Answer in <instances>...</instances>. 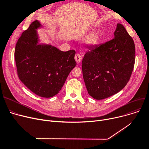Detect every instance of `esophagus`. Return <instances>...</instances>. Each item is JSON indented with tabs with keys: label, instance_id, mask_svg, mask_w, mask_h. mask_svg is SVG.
Returning <instances> with one entry per match:
<instances>
[{
	"label": "esophagus",
	"instance_id": "1",
	"mask_svg": "<svg viewBox=\"0 0 149 149\" xmlns=\"http://www.w3.org/2000/svg\"><path fill=\"white\" fill-rule=\"evenodd\" d=\"M75 60L77 63H80L81 62V57L80 55L79 54H77L75 56Z\"/></svg>",
	"mask_w": 149,
	"mask_h": 149
}]
</instances>
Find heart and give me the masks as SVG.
<instances>
[{
  "mask_svg": "<svg viewBox=\"0 0 149 149\" xmlns=\"http://www.w3.org/2000/svg\"><path fill=\"white\" fill-rule=\"evenodd\" d=\"M97 37L94 36H93L88 38V40H87V44L88 45H94L97 43Z\"/></svg>",
  "mask_w": 149,
  "mask_h": 149,
  "instance_id": "obj_1",
  "label": "heart"
}]
</instances>
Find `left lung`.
<instances>
[{
    "label": "left lung",
    "mask_w": 149,
    "mask_h": 149,
    "mask_svg": "<svg viewBox=\"0 0 149 149\" xmlns=\"http://www.w3.org/2000/svg\"><path fill=\"white\" fill-rule=\"evenodd\" d=\"M110 41L89 47L82 60L83 79L89 94L103 100L116 94L128 83L135 58L134 42L118 23Z\"/></svg>",
    "instance_id": "8db88e82"
}]
</instances>
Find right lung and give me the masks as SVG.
<instances>
[{
    "label": "right lung",
    "mask_w": 149,
    "mask_h": 149,
    "mask_svg": "<svg viewBox=\"0 0 149 149\" xmlns=\"http://www.w3.org/2000/svg\"><path fill=\"white\" fill-rule=\"evenodd\" d=\"M42 28L38 20L31 23L19 38L14 57L21 81L35 94L50 98L59 92L76 66L75 51L40 43L37 30Z\"/></svg>",
    "instance_id": "1"
}]
</instances>
